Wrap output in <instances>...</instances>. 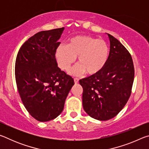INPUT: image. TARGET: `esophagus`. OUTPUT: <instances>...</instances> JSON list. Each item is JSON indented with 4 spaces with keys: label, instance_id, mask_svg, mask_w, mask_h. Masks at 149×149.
Masks as SVG:
<instances>
[{
    "label": "esophagus",
    "instance_id": "obj_1",
    "mask_svg": "<svg viewBox=\"0 0 149 149\" xmlns=\"http://www.w3.org/2000/svg\"><path fill=\"white\" fill-rule=\"evenodd\" d=\"M74 83L75 84H77L78 82H79V79L78 78H74Z\"/></svg>",
    "mask_w": 149,
    "mask_h": 149
}]
</instances>
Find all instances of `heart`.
Here are the masks:
<instances>
[{"instance_id": "obj_1", "label": "heart", "mask_w": 149, "mask_h": 149, "mask_svg": "<svg viewBox=\"0 0 149 149\" xmlns=\"http://www.w3.org/2000/svg\"><path fill=\"white\" fill-rule=\"evenodd\" d=\"M109 55L110 48L107 42L88 35L72 37L68 45H60L55 52L58 65L64 71L70 69L77 56L79 64L70 71L75 76L85 72L88 75L98 74L107 64Z\"/></svg>"}]
</instances>
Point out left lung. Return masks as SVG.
I'll use <instances>...</instances> for the list:
<instances>
[{
    "instance_id": "8db88e82",
    "label": "left lung",
    "mask_w": 149,
    "mask_h": 149,
    "mask_svg": "<svg viewBox=\"0 0 149 149\" xmlns=\"http://www.w3.org/2000/svg\"><path fill=\"white\" fill-rule=\"evenodd\" d=\"M110 55L101 71L79 80L83 87V107L94 119H112L124 107L134 80L132 56L124 46L110 34Z\"/></svg>"
}]
</instances>
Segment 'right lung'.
Segmentation results:
<instances>
[{"label": "right lung", "mask_w": 149, "mask_h": 149, "mask_svg": "<svg viewBox=\"0 0 149 149\" xmlns=\"http://www.w3.org/2000/svg\"><path fill=\"white\" fill-rule=\"evenodd\" d=\"M64 27L42 31L24 42L17 53L15 76L22 102L30 115L48 122L61 114L73 78L61 71L55 52Z\"/></svg>", "instance_id": "1"}]
</instances>
